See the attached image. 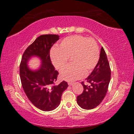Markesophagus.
<instances>
[{
    "instance_id": "34e87169",
    "label": "esophagus",
    "mask_w": 134,
    "mask_h": 134,
    "mask_svg": "<svg viewBox=\"0 0 134 134\" xmlns=\"http://www.w3.org/2000/svg\"><path fill=\"white\" fill-rule=\"evenodd\" d=\"M68 85L69 86H72L73 85V82H71V81H69V82H68Z\"/></svg>"
}]
</instances>
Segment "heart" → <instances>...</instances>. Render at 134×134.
<instances>
[{"instance_id":"b5f03b06","label":"heart","mask_w":134,"mask_h":134,"mask_svg":"<svg viewBox=\"0 0 134 134\" xmlns=\"http://www.w3.org/2000/svg\"><path fill=\"white\" fill-rule=\"evenodd\" d=\"M50 57L54 67L59 70L65 67L70 58L72 64L61 71V77L64 80H75L94 69L99 59V51L93 38L74 35L64 38L58 47H53Z\"/></svg>"}]
</instances>
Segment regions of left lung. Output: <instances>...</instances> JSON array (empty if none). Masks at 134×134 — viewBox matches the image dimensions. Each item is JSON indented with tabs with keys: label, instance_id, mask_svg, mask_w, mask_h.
Here are the masks:
<instances>
[{
	"label": "left lung",
	"instance_id": "obj_1",
	"mask_svg": "<svg viewBox=\"0 0 134 134\" xmlns=\"http://www.w3.org/2000/svg\"><path fill=\"white\" fill-rule=\"evenodd\" d=\"M111 70L107 55L101 48L99 62L86 79L88 85L82 81L83 92L77 97V102L84 109H92L100 105L108 92Z\"/></svg>",
	"mask_w": 134,
	"mask_h": 134
}]
</instances>
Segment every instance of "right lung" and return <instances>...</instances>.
<instances>
[{
    "label": "right lung",
    "mask_w": 134,
    "mask_h": 134,
    "mask_svg": "<svg viewBox=\"0 0 134 134\" xmlns=\"http://www.w3.org/2000/svg\"><path fill=\"white\" fill-rule=\"evenodd\" d=\"M58 40L57 35L38 37L25 49L20 64V78L24 92L31 103L43 111H51L57 108L62 93L69 86L65 81L55 85L58 72L51 63L49 51ZM34 56L40 58L42 62L39 69L34 71L27 65L28 60Z\"/></svg>",
    "instance_id": "right-lung-1"
}]
</instances>
